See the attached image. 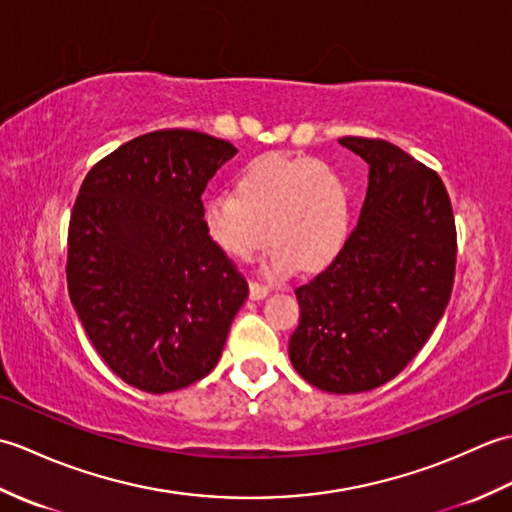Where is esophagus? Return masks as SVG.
<instances>
[{
    "instance_id": "1",
    "label": "esophagus",
    "mask_w": 512,
    "mask_h": 512,
    "mask_svg": "<svg viewBox=\"0 0 512 512\" xmlns=\"http://www.w3.org/2000/svg\"><path fill=\"white\" fill-rule=\"evenodd\" d=\"M268 297V288L262 284H250V299L253 301H262Z\"/></svg>"
}]
</instances>
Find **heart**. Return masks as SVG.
I'll use <instances>...</instances> for the list:
<instances>
[{"mask_svg":"<svg viewBox=\"0 0 512 512\" xmlns=\"http://www.w3.org/2000/svg\"><path fill=\"white\" fill-rule=\"evenodd\" d=\"M202 224L213 242L237 262L268 250V277L286 279L328 268L350 228V187L330 165L314 158L262 156L237 173L235 193L202 202Z\"/></svg>","mask_w":512,"mask_h":512,"instance_id":"b5f03b06","label":"heart"}]
</instances>
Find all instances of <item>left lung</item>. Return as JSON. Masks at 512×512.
Masks as SVG:
<instances>
[{
    "label": "left lung",
    "instance_id": "1",
    "mask_svg": "<svg viewBox=\"0 0 512 512\" xmlns=\"http://www.w3.org/2000/svg\"><path fill=\"white\" fill-rule=\"evenodd\" d=\"M339 143L369 165L365 202L334 262L295 290L288 356L321 391L358 394L400 374L436 330L453 288L455 222L436 171L387 140Z\"/></svg>",
    "mask_w": 512,
    "mask_h": 512
}]
</instances>
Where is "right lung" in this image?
<instances>
[{"instance_id":"right-lung-1","label":"right lung","mask_w":512,"mask_h":512,"mask_svg":"<svg viewBox=\"0 0 512 512\" xmlns=\"http://www.w3.org/2000/svg\"><path fill=\"white\" fill-rule=\"evenodd\" d=\"M237 149L191 129L121 145L85 176L68 231V292L112 372L169 394L217 365L248 297L206 235L202 193Z\"/></svg>"}]
</instances>
